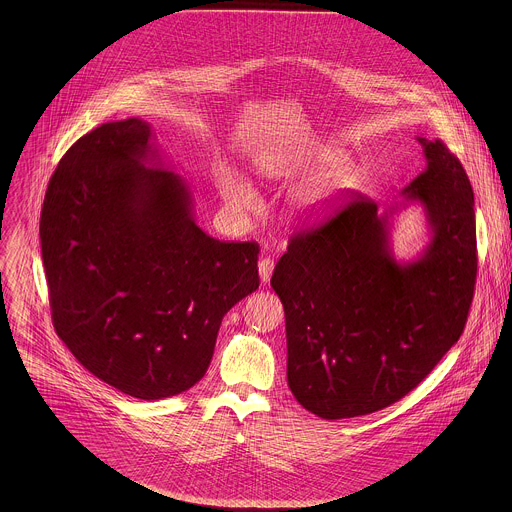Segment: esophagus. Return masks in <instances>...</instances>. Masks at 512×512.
<instances>
[{
	"mask_svg": "<svg viewBox=\"0 0 512 512\" xmlns=\"http://www.w3.org/2000/svg\"><path fill=\"white\" fill-rule=\"evenodd\" d=\"M272 272H274V260H272V258H262V260L258 262V274H260V280H262L264 284L270 282Z\"/></svg>",
	"mask_w": 512,
	"mask_h": 512,
	"instance_id": "34e87169",
	"label": "esophagus"
}]
</instances>
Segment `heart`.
<instances>
[{
  "instance_id": "heart-1",
  "label": "heart",
  "mask_w": 512,
  "mask_h": 512,
  "mask_svg": "<svg viewBox=\"0 0 512 512\" xmlns=\"http://www.w3.org/2000/svg\"><path fill=\"white\" fill-rule=\"evenodd\" d=\"M337 151L323 147L319 151L309 153L299 165H329L327 171H323L313 183H309L293 201V215L299 220H319L327 217L335 205L361 183V171L353 163H335ZM262 173L266 177H286L292 173V165L284 159H274L264 163ZM217 187L220 197L226 203V207L238 215H246L256 209L258 197L252 189V185L240 177L236 171H232L226 165H220L217 169Z\"/></svg>"
}]
</instances>
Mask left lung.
I'll return each mask as SVG.
<instances>
[{
  "instance_id": "1",
  "label": "left lung",
  "mask_w": 512,
  "mask_h": 512,
  "mask_svg": "<svg viewBox=\"0 0 512 512\" xmlns=\"http://www.w3.org/2000/svg\"><path fill=\"white\" fill-rule=\"evenodd\" d=\"M418 142L428 165L402 189L430 226L416 260L392 252L402 205L378 213L357 195L325 224L293 234L270 280L286 311L290 390L323 420L398 402L463 333L477 278L473 189L443 142Z\"/></svg>"
}]
</instances>
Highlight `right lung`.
<instances>
[{"instance_id": "add662e5", "label": "right lung", "mask_w": 512, "mask_h": 512, "mask_svg": "<svg viewBox=\"0 0 512 512\" xmlns=\"http://www.w3.org/2000/svg\"><path fill=\"white\" fill-rule=\"evenodd\" d=\"M151 126L108 122L74 142L41 211L57 335L96 378L140 400L195 386L224 313L260 286L258 244L197 226L189 185Z\"/></svg>"}]
</instances>
